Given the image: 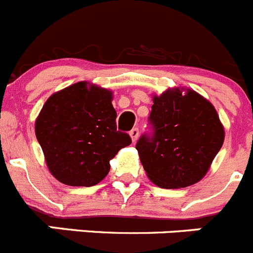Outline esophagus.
Returning <instances> with one entry per match:
<instances>
[{"instance_id": "34e87169", "label": "esophagus", "mask_w": 253, "mask_h": 253, "mask_svg": "<svg viewBox=\"0 0 253 253\" xmlns=\"http://www.w3.org/2000/svg\"><path fill=\"white\" fill-rule=\"evenodd\" d=\"M129 135H130L131 140H133L134 143H135V141L138 140V138H139V129L138 128L131 129V130L129 131Z\"/></svg>"}]
</instances>
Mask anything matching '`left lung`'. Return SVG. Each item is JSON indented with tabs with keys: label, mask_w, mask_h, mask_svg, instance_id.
Instances as JSON below:
<instances>
[{
	"label": "left lung",
	"mask_w": 253,
	"mask_h": 253,
	"mask_svg": "<svg viewBox=\"0 0 253 253\" xmlns=\"http://www.w3.org/2000/svg\"><path fill=\"white\" fill-rule=\"evenodd\" d=\"M150 122L153 134L136 143L149 179L165 189L196 184L206 175L220 151L225 130L208 99L191 89H168L154 95Z\"/></svg>",
	"instance_id": "obj_1"
}]
</instances>
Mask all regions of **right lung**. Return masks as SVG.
<instances>
[{"label": "right lung", "mask_w": 253, "mask_h": 253, "mask_svg": "<svg viewBox=\"0 0 253 253\" xmlns=\"http://www.w3.org/2000/svg\"><path fill=\"white\" fill-rule=\"evenodd\" d=\"M108 89L78 82L50 95L36 119V136L50 174L69 186H93L110 170L109 161L131 144L117 130Z\"/></svg>", "instance_id": "right-lung-1"}]
</instances>
